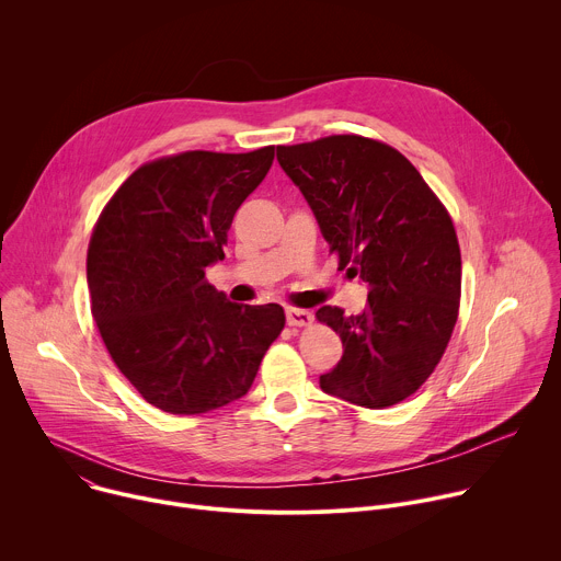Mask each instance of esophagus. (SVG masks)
Returning a JSON list of instances; mask_svg holds the SVG:
<instances>
[{
    "label": "esophagus",
    "instance_id": "34e87169",
    "mask_svg": "<svg viewBox=\"0 0 561 561\" xmlns=\"http://www.w3.org/2000/svg\"><path fill=\"white\" fill-rule=\"evenodd\" d=\"M312 322V312L301 308H286V324L288 327H308Z\"/></svg>",
    "mask_w": 561,
    "mask_h": 561
}]
</instances>
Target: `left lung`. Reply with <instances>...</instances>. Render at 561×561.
Masks as SVG:
<instances>
[{"label": "left lung", "instance_id": "8db88e82", "mask_svg": "<svg viewBox=\"0 0 561 561\" xmlns=\"http://www.w3.org/2000/svg\"><path fill=\"white\" fill-rule=\"evenodd\" d=\"M277 162L340 268L368 286L359 314L317 310L344 344L319 386L364 409L399 404L431 377L457 322L461 255L448 210L402 152L368 137L277 146Z\"/></svg>", "mask_w": 561, "mask_h": 561}]
</instances>
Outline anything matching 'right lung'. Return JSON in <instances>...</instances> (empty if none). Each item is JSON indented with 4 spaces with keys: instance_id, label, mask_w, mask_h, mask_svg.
Here are the masks:
<instances>
[{
    "instance_id": "1",
    "label": "right lung",
    "mask_w": 561,
    "mask_h": 561,
    "mask_svg": "<svg viewBox=\"0 0 561 561\" xmlns=\"http://www.w3.org/2000/svg\"><path fill=\"white\" fill-rule=\"evenodd\" d=\"M273 159L275 146L162 157L139 167L98 219L91 310L117 368L159 411L199 415L244 397L284 329L279 304H232L206 282Z\"/></svg>"
}]
</instances>
